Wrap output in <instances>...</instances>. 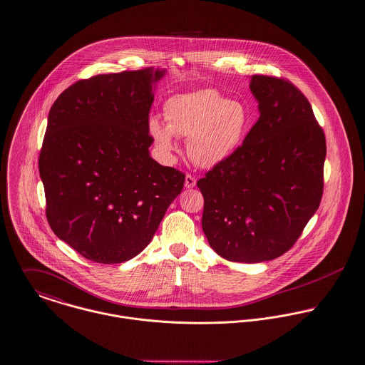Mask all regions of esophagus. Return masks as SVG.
I'll return each instance as SVG.
<instances>
[{
  "mask_svg": "<svg viewBox=\"0 0 365 365\" xmlns=\"http://www.w3.org/2000/svg\"><path fill=\"white\" fill-rule=\"evenodd\" d=\"M185 186H186V189H192V187H195V186H196V178L187 173V175H186V178H185Z\"/></svg>",
  "mask_w": 365,
  "mask_h": 365,
  "instance_id": "esophagus-1",
  "label": "esophagus"
}]
</instances>
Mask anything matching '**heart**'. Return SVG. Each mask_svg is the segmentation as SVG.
I'll return each mask as SVG.
<instances>
[{"instance_id":"b5f03b06","label":"heart","mask_w":365,"mask_h":365,"mask_svg":"<svg viewBox=\"0 0 365 365\" xmlns=\"http://www.w3.org/2000/svg\"><path fill=\"white\" fill-rule=\"evenodd\" d=\"M163 113L166 125L155 117L149 120L155 143L170 152L175 149L173 135L187 138L189 156L205 168L231 156L250 127L247 107L213 88L173 96L165 103Z\"/></svg>"}]
</instances>
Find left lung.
<instances>
[{
    "label": "left lung",
    "mask_w": 365,
    "mask_h": 365,
    "mask_svg": "<svg viewBox=\"0 0 365 365\" xmlns=\"http://www.w3.org/2000/svg\"><path fill=\"white\" fill-rule=\"evenodd\" d=\"M250 88L259 103L258 121L197 186L210 247L227 261L254 264L289 251L319 209L326 137L288 78L254 74Z\"/></svg>",
    "instance_id": "8db88e82"
}]
</instances>
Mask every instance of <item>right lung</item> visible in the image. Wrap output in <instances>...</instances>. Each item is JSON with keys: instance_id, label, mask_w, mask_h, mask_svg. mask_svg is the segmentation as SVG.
<instances>
[{"instance_id": "add662e5", "label": "right lung", "mask_w": 365, "mask_h": 365, "mask_svg": "<svg viewBox=\"0 0 365 365\" xmlns=\"http://www.w3.org/2000/svg\"><path fill=\"white\" fill-rule=\"evenodd\" d=\"M152 68L97 74L53 103L39 153L52 231L81 257L120 264L150 242L185 173L149 156Z\"/></svg>"}]
</instances>
